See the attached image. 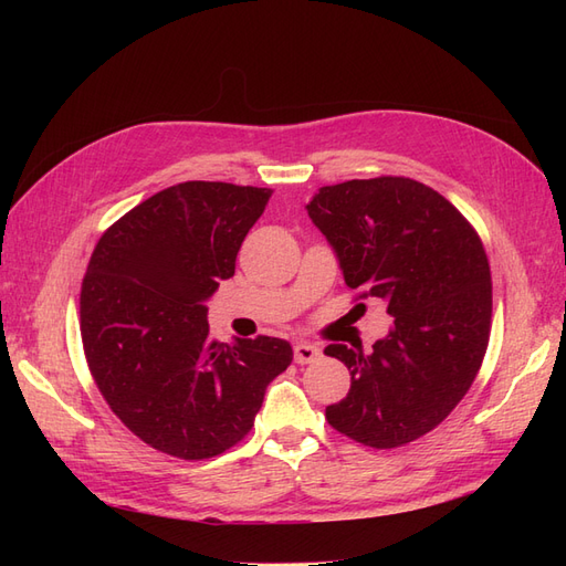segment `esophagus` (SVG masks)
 <instances>
[{
  "label": "esophagus",
  "instance_id": "obj_1",
  "mask_svg": "<svg viewBox=\"0 0 566 566\" xmlns=\"http://www.w3.org/2000/svg\"><path fill=\"white\" fill-rule=\"evenodd\" d=\"M318 356H321V349L314 347V345H306V342H300V345H295V364H300V366L314 364Z\"/></svg>",
  "mask_w": 566,
  "mask_h": 566
}]
</instances>
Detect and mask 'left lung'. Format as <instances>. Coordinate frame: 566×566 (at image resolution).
I'll return each mask as SVG.
<instances>
[{
	"label": "left lung",
	"mask_w": 566,
	"mask_h": 566,
	"mask_svg": "<svg viewBox=\"0 0 566 566\" xmlns=\"http://www.w3.org/2000/svg\"><path fill=\"white\" fill-rule=\"evenodd\" d=\"M306 210L354 300H385L394 318L370 352L325 347L352 375L325 420L370 449L406 447L449 418L482 368L493 304L482 238L447 198L408 177L323 186Z\"/></svg>",
	"instance_id": "left-lung-1"
}]
</instances>
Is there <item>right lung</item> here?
Wrapping results in <instances>:
<instances>
[{
	"label": "right lung",
	"mask_w": 566,
	"mask_h": 566,
	"mask_svg": "<svg viewBox=\"0 0 566 566\" xmlns=\"http://www.w3.org/2000/svg\"><path fill=\"white\" fill-rule=\"evenodd\" d=\"M269 188L184 181L104 231L80 290V335L113 413L150 449L181 460L229 451L252 430L266 385L293 361L285 339L221 345L208 300L235 273Z\"/></svg>",
	"instance_id": "add662e5"
}]
</instances>
